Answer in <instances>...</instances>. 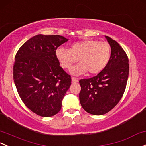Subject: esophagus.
Masks as SVG:
<instances>
[{"instance_id": "34e87169", "label": "esophagus", "mask_w": 146, "mask_h": 146, "mask_svg": "<svg viewBox=\"0 0 146 146\" xmlns=\"http://www.w3.org/2000/svg\"><path fill=\"white\" fill-rule=\"evenodd\" d=\"M71 81H72V83H76V82H78V79L76 78H72Z\"/></svg>"}]
</instances>
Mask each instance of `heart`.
<instances>
[{
	"mask_svg": "<svg viewBox=\"0 0 146 146\" xmlns=\"http://www.w3.org/2000/svg\"><path fill=\"white\" fill-rule=\"evenodd\" d=\"M56 56L66 69H70L78 60L80 61L70 70L73 76H81L87 71L90 74H96L108 64L110 47L107 42L86 40L74 42L69 50L59 47L56 50Z\"/></svg>",
	"mask_w": 146,
	"mask_h": 146,
	"instance_id": "1",
	"label": "heart"
}]
</instances>
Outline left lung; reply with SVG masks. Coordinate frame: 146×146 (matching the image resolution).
<instances>
[{
  "instance_id": "8db88e82",
  "label": "left lung",
  "mask_w": 146,
  "mask_h": 146,
  "mask_svg": "<svg viewBox=\"0 0 146 146\" xmlns=\"http://www.w3.org/2000/svg\"><path fill=\"white\" fill-rule=\"evenodd\" d=\"M111 47L108 64L94 77L79 81L80 104L87 113L102 115L111 110L123 95L129 76V59L115 40L105 36Z\"/></svg>"
}]
</instances>
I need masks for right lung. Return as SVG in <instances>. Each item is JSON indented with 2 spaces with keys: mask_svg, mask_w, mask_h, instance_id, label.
Segmentation results:
<instances>
[{
  "mask_svg": "<svg viewBox=\"0 0 146 146\" xmlns=\"http://www.w3.org/2000/svg\"><path fill=\"white\" fill-rule=\"evenodd\" d=\"M68 40L59 35L38 34L19 49L13 66V78L24 104L45 117L57 114L71 78L60 66L58 47Z\"/></svg>",
  "mask_w": 146,
  "mask_h": 146,
  "instance_id": "1",
  "label": "right lung"
}]
</instances>
